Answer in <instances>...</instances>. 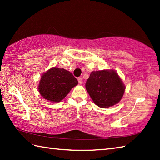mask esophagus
Returning a JSON list of instances; mask_svg holds the SVG:
<instances>
[{
    "label": "esophagus",
    "instance_id": "esophagus-1",
    "mask_svg": "<svg viewBox=\"0 0 160 160\" xmlns=\"http://www.w3.org/2000/svg\"><path fill=\"white\" fill-rule=\"evenodd\" d=\"M78 82H79L80 84H82V78H78Z\"/></svg>",
    "mask_w": 160,
    "mask_h": 160
}]
</instances>
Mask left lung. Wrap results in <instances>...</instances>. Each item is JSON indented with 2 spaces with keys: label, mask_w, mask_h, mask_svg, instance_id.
Returning <instances> with one entry per match:
<instances>
[{
  "label": "left lung",
  "mask_w": 160,
  "mask_h": 160,
  "mask_svg": "<svg viewBox=\"0 0 160 160\" xmlns=\"http://www.w3.org/2000/svg\"><path fill=\"white\" fill-rule=\"evenodd\" d=\"M85 87L93 102L104 108L118 104L126 89L123 81L113 69L93 71Z\"/></svg>",
  "instance_id": "1"
}]
</instances>
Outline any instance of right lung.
Returning <instances> with one entry per match:
<instances>
[{
    "mask_svg": "<svg viewBox=\"0 0 160 160\" xmlns=\"http://www.w3.org/2000/svg\"><path fill=\"white\" fill-rule=\"evenodd\" d=\"M78 84L77 79L70 71L53 67L42 74L38 91L45 99L53 103L59 102Z\"/></svg>",
    "mask_w": 160,
    "mask_h": 160,
    "instance_id": "1",
    "label": "right lung"
}]
</instances>
